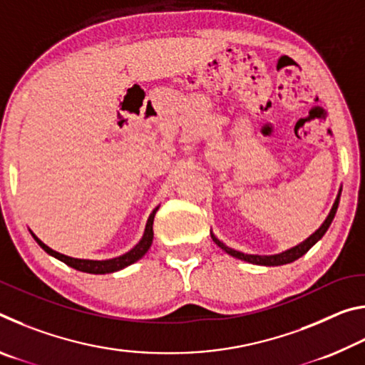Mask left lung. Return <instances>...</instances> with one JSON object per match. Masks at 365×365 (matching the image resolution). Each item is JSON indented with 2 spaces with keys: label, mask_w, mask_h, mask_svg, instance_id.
Returning a JSON list of instances; mask_svg holds the SVG:
<instances>
[{
  "label": "left lung",
  "mask_w": 365,
  "mask_h": 365,
  "mask_svg": "<svg viewBox=\"0 0 365 365\" xmlns=\"http://www.w3.org/2000/svg\"><path fill=\"white\" fill-rule=\"evenodd\" d=\"M339 196H341V188H339V191H338V196H336L335 202H333L330 214L327 215V219L324 220V224L320 225L317 230L311 235V237H309L307 240H304V242H302V243L293 246V248H289V250L283 251V252H279V255H272V256L245 255V252H242V251L228 248V246L222 243L220 240L215 237L214 233H211V238L214 240V243L217 245L220 250H224L227 252V255H230V256L237 257V259H242V261H246V262H250V264H256V265H283V264H289V262L296 261V259H299L301 256H304L306 252L311 250L312 246L316 245L320 238L324 237L325 232L329 230L331 220H333V217H335V214H336V209H338V205H339Z\"/></svg>",
  "instance_id": "8db88e82"
}]
</instances>
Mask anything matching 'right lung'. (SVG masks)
<instances>
[{"instance_id": "1", "label": "right lung", "mask_w": 365, "mask_h": 365, "mask_svg": "<svg viewBox=\"0 0 365 365\" xmlns=\"http://www.w3.org/2000/svg\"><path fill=\"white\" fill-rule=\"evenodd\" d=\"M158 209H159V206L154 209V211L150 215V219H148L145 233L138 242V245L135 246V248H132L128 252H125V255H122L119 257L106 259V261H93V259H77V257L61 255V252L51 250L49 246L43 243L41 240L36 238L34 233H32V237L35 238V242L38 243L41 248L48 252L49 256L59 259V261H63L64 264H67L72 269L80 270V272H86V274H110V272H117L120 269H125L127 265L137 262L138 259H141L146 255L148 250H150L151 243H153V222H154V215H156Z\"/></svg>"}]
</instances>
